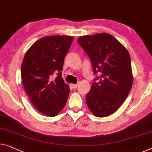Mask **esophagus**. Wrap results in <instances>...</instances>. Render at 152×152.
<instances>
[{"mask_svg":"<svg viewBox=\"0 0 152 152\" xmlns=\"http://www.w3.org/2000/svg\"><path fill=\"white\" fill-rule=\"evenodd\" d=\"M71 86L72 88L75 89V88H77L78 87V85L77 84H71Z\"/></svg>","mask_w":152,"mask_h":152,"instance_id":"34e87169","label":"esophagus"}]
</instances>
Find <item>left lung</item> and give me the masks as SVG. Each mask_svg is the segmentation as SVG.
Here are the masks:
<instances>
[{
  "mask_svg": "<svg viewBox=\"0 0 152 152\" xmlns=\"http://www.w3.org/2000/svg\"><path fill=\"white\" fill-rule=\"evenodd\" d=\"M77 42L90 58L94 74H99L86 96L88 107L97 117L110 115L125 102L132 86L130 56L105 33L81 36Z\"/></svg>",
  "mask_w": 152,
  "mask_h": 152,
  "instance_id": "1",
  "label": "left lung"
}]
</instances>
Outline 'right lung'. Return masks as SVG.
Returning <instances> with one entry per match:
<instances>
[{"instance_id": "add662e5", "label": "right lung", "mask_w": 152, "mask_h": 152, "mask_svg": "<svg viewBox=\"0 0 152 152\" xmlns=\"http://www.w3.org/2000/svg\"><path fill=\"white\" fill-rule=\"evenodd\" d=\"M73 37L53 36L36 41L26 53L21 77L27 94L39 113L56 116L65 106L70 88L61 71Z\"/></svg>"}]
</instances>
